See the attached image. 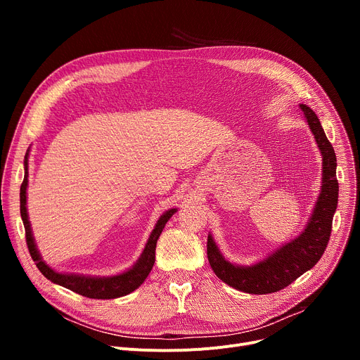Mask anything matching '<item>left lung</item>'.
I'll return each mask as SVG.
<instances>
[{
  "mask_svg": "<svg viewBox=\"0 0 360 360\" xmlns=\"http://www.w3.org/2000/svg\"><path fill=\"white\" fill-rule=\"evenodd\" d=\"M299 106L323 156L321 191L305 229L295 239L283 243L280 248L251 266H239L226 259L212 233L207 238V257L216 276L226 285L245 293L267 295L289 286L323 257L331 235L333 217L338 201L335 153L316 113L304 103Z\"/></svg>",
  "mask_w": 360,
  "mask_h": 360,
  "instance_id": "1",
  "label": "left lung"
}]
</instances>
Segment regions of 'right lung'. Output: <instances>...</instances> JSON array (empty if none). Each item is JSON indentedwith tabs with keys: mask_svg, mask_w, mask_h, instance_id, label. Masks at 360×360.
I'll use <instances>...</instances> for the list:
<instances>
[{
	"mask_svg": "<svg viewBox=\"0 0 360 360\" xmlns=\"http://www.w3.org/2000/svg\"><path fill=\"white\" fill-rule=\"evenodd\" d=\"M27 165H29V150L25 156V179L20 186V214L22 220L25 224V231H26V242H27V248L30 252L32 259L36 262V267L39 269V271L55 285H60L65 289H70L75 293H79L82 296L90 297V299H115L125 296L131 292H134L139 286H141L144 280L147 278L148 273L153 269L155 264V255H156V243L158 239L165 228L166 221L172 217L178 209H170L165 212L156 226L155 229L151 231L146 247L137 259V262L132 266L131 269L125 270L124 273H120L117 276H108V277H101V276H84V274H77V273H60L49 267L48 264L42 259L41 252L37 251L36 242L32 233L30 228V221H29V214H27Z\"/></svg>",
	"mask_w": 360,
	"mask_h": 360,
	"instance_id": "right-lung-1",
	"label": "right lung"
}]
</instances>
